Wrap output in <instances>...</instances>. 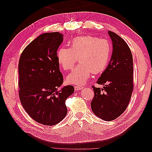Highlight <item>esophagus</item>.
I'll return each instance as SVG.
<instances>
[{
	"label": "esophagus",
	"instance_id": "obj_1",
	"mask_svg": "<svg viewBox=\"0 0 152 152\" xmlns=\"http://www.w3.org/2000/svg\"><path fill=\"white\" fill-rule=\"evenodd\" d=\"M82 88H83V87L82 86H75V91H79V90H80L82 89Z\"/></svg>",
	"mask_w": 152,
	"mask_h": 152
}]
</instances>
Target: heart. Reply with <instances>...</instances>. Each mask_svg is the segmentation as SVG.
Instances as JSON below:
<instances>
[{
    "instance_id": "b5f03b06",
    "label": "heart",
    "mask_w": 152,
    "mask_h": 152,
    "mask_svg": "<svg viewBox=\"0 0 152 152\" xmlns=\"http://www.w3.org/2000/svg\"><path fill=\"white\" fill-rule=\"evenodd\" d=\"M112 52L108 40L94 36H80L75 37L68 48L59 49L57 59L63 70L72 69L78 61L80 63L73 69L66 77L69 84H84L93 74H99L107 66Z\"/></svg>"
}]
</instances>
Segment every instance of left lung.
I'll list each match as a JSON object with an SVG mask.
<instances>
[{"label": "left lung", "mask_w": 152, "mask_h": 152, "mask_svg": "<svg viewBox=\"0 0 152 152\" xmlns=\"http://www.w3.org/2000/svg\"><path fill=\"white\" fill-rule=\"evenodd\" d=\"M113 42V53L107 68L96 83L103 88L92 86L94 98L91 109L96 116L106 121L116 119L129 103L134 88L133 59L129 47L120 36L108 31Z\"/></svg>", "instance_id": "obj_1"}]
</instances>
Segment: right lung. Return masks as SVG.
Instances as JSON below:
<instances>
[{
	"label": "right lung",
	"mask_w": 152,
	"mask_h": 152,
	"mask_svg": "<svg viewBox=\"0 0 152 152\" xmlns=\"http://www.w3.org/2000/svg\"><path fill=\"white\" fill-rule=\"evenodd\" d=\"M63 39L59 32L39 35L23 50L18 64L21 103L31 118L45 126L65 118L66 99L74 92L70 85L58 90L63 82L57 59Z\"/></svg>",
	"instance_id": "1"
}]
</instances>
